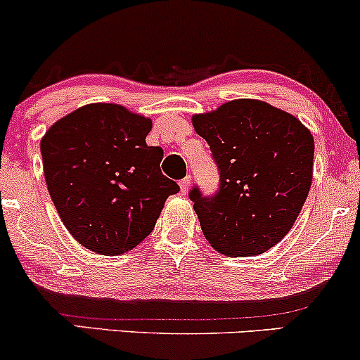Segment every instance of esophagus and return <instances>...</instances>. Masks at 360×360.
<instances>
[{"instance_id":"34e87169","label":"esophagus","mask_w":360,"mask_h":360,"mask_svg":"<svg viewBox=\"0 0 360 360\" xmlns=\"http://www.w3.org/2000/svg\"><path fill=\"white\" fill-rule=\"evenodd\" d=\"M179 188H181V194H188L189 188H191V177H184L183 181H179Z\"/></svg>"}]
</instances>
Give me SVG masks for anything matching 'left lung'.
Returning a JSON list of instances; mask_svg holds the SVG:
<instances>
[{
	"label": "left lung",
	"mask_w": 360,
	"mask_h": 360,
	"mask_svg": "<svg viewBox=\"0 0 360 360\" xmlns=\"http://www.w3.org/2000/svg\"><path fill=\"white\" fill-rule=\"evenodd\" d=\"M220 171V191L189 193L214 250L254 257L283 240L307 201L315 140L295 115L260 100H233L193 115Z\"/></svg>",
	"instance_id": "1"
}]
</instances>
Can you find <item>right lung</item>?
Returning a JSON list of instances; mask_svg holds the SVG:
<instances>
[{
    "instance_id": "obj_1",
    "label": "right lung",
    "mask_w": 360,
    "mask_h": 360,
    "mask_svg": "<svg viewBox=\"0 0 360 360\" xmlns=\"http://www.w3.org/2000/svg\"><path fill=\"white\" fill-rule=\"evenodd\" d=\"M152 120L115 103H91L45 131L47 189L69 233L86 249L118 255L154 230L174 181L160 172L162 148L148 147Z\"/></svg>"
}]
</instances>
